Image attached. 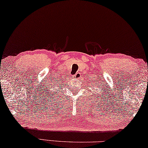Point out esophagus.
<instances>
[{"label": "esophagus", "instance_id": "esophagus-1", "mask_svg": "<svg viewBox=\"0 0 148 148\" xmlns=\"http://www.w3.org/2000/svg\"><path fill=\"white\" fill-rule=\"evenodd\" d=\"M81 77V73H77L75 74V78L76 79H80V78Z\"/></svg>", "mask_w": 148, "mask_h": 148}]
</instances>
